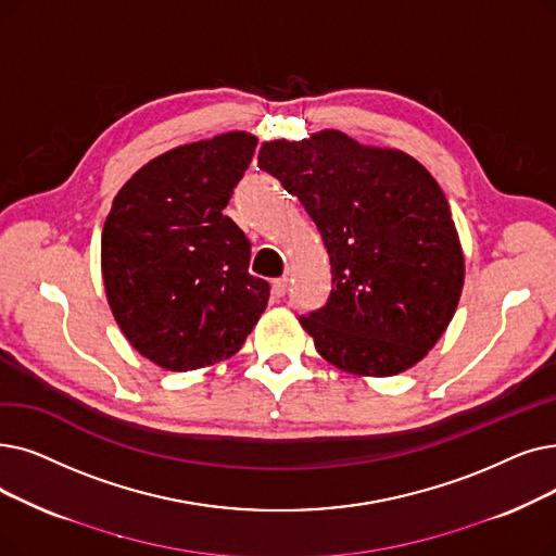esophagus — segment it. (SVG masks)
Here are the masks:
<instances>
[{"mask_svg":"<svg viewBox=\"0 0 556 556\" xmlns=\"http://www.w3.org/2000/svg\"><path fill=\"white\" fill-rule=\"evenodd\" d=\"M286 286H288V279L286 277H279L273 281V295L275 298H283L286 295Z\"/></svg>","mask_w":556,"mask_h":556,"instance_id":"esophagus-1","label":"esophagus"}]
</instances>
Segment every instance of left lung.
Masks as SVG:
<instances>
[{"mask_svg":"<svg viewBox=\"0 0 556 556\" xmlns=\"http://www.w3.org/2000/svg\"><path fill=\"white\" fill-rule=\"evenodd\" d=\"M258 170L300 200L331 265L325 306L300 316L329 364L391 377L437 345L464 288L450 204L404 152L341 131L263 142Z\"/></svg>","mask_w":556,"mask_h":556,"instance_id":"obj_1","label":"left lung"}]
</instances>
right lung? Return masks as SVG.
<instances>
[{
	"label": "right lung",
	"instance_id": "add662e5",
	"mask_svg": "<svg viewBox=\"0 0 556 556\" xmlns=\"http://www.w3.org/2000/svg\"><path fill=\"white\" fill-rule=\"evenodd\" d=\"M256 138L223 134L170 150L119 188L102 231V275L127 341L165 370H195L245 343L270 298L252 243L225 208Z\"/></svg>",
	"mask_w": 556,
	"mask_h": 556
}]
</instances>
